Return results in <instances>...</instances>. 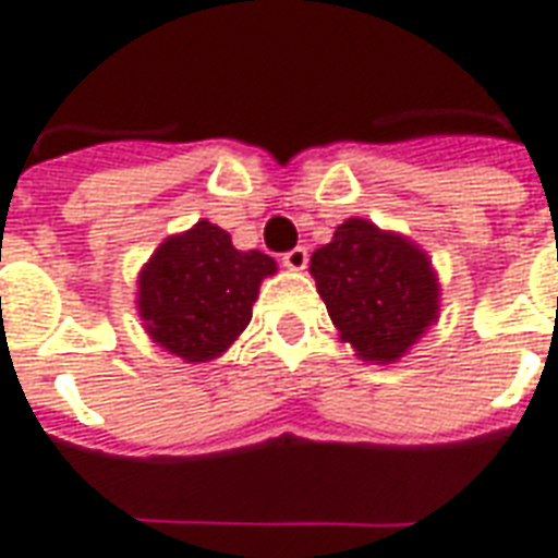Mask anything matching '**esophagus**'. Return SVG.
Listing matches in <instances>:
<instances>
[{
  "label": "esophagus",
  "mask_w": 558,
  "mask_h": 558,
  "mask_svg": "<svg viewBox=\"0 0 558 558\" xmlns=\"http://www.w3.org/2000/svg\"><path fill=\"white\" fill-rule=\"evenodd\" d=\"M280 259H283V266L292 268V271H302V268L307 266L311 254H307V247H292V251H287Z\"/></svg>",
  "instance_id": "34e87169"
}]
</instances>
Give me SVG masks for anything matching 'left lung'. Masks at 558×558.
<instances>
[{"mask_svg":"<svg viewBox=\"0 0 558 558\" xmlns=\"http://www.w3.org/2000/svg\"><path fill=\"white\" fill-rule=\"evenodd\" d=\"M311 275L340 338L364 362H395L439 311L427 256L403 235L350 218L311 256Z\"/></svg>","mask_w":558,"mask_h":558,"instance_id":"8db88e82","label":"left lung"}]
</instances>
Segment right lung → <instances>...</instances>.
<instances>
[{
	"instance_id": "obj_1",
	"label": "right lung",
	"mask_w": 558,
	"mask_h": 558,
	"mask_svg": "<svg viewBox=\"0 0 558 558\" xmlns=\"http://www.w3.org/2000/svg\"><path fill=\"white\" fill-rule=\"evenodd\" d=\"M275 259L235 251L230 232L208 220L172 235L140 275V316L163 350L184 362H211L251 323L259 280Z\"/></svg>"
}]
</instances>
